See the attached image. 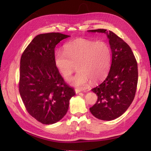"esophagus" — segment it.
I'll use <instances>...</instances> for the list:
<instances>
[{
    "instance_id": "34e87169",
    "label": "esophagus",
    "mask_w": 151,
    "mask_h": 151,
    "mask_svg": "<svg viewBox=\"0 0 151 151\" xmlns=\"http://www.w3.org/2000/svg\"><path fill=\"white\" fill-rule=\"evenodd\" d=\"M81 91L80 89H75V92H76V94L80 93Z\"/></svg>"
}]
</instances>
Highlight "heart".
Segmentation results:
<instances>
[{"mask_svg":"<svg viewBox=\"0 0 151 151\" xmlns=\"http://www.w3.org/2000/svg\"><path fill=\"white\" fill-rule=\"evenodd\" d=\"M111 50L103 42L77 40L67 43L64 50H57L54 61L58 70L68 79L76 70V75L68 80L72 86L83 88L91 83L103 79L111 65Z\"/></svg>","mask_w":151,"mask_h":151,"instance_id":"obj_1","label":"heart"}]
</instances>
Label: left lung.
Wrapping results in <instances>:
<instances>
[{
  "label": "left lung",
  "mask_w": 151,
  "mask_h": 151,
  "mask_svg": "<svg viewBox=\"0 0 151 151\" xmlns=\"http://www.w3.org/2000/svg\"><path fill=\"white\" fill-rule=\"evenodd\" d=\"M107 34L111 50V64L104 81L92 89L98 99L91 113L99 120H112L129 108L135 96L138 83L137 62L130 46L111 31L89 30Z\"/></svg>",
  "instance_id": "1"
}]
</instances>
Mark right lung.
<instances>
[{
    "label": "right lung",
    "instance_id": "1",
    "mask_svg": "<svg viewBox=\"0 0 151 151\" xmlns=\"http://www.w3.org/2000/svg\"><path fill=\"white\" fill-rule=\"evenodd\" d=\"M70 36L60 33L38 35L22 53L19 91L27 111L39 122L53 124L65 115L75 95L59 73L55 48Z\"/></svg>",
    "mask_w": 151,
    "mask_h": 151
}]
</instances>
